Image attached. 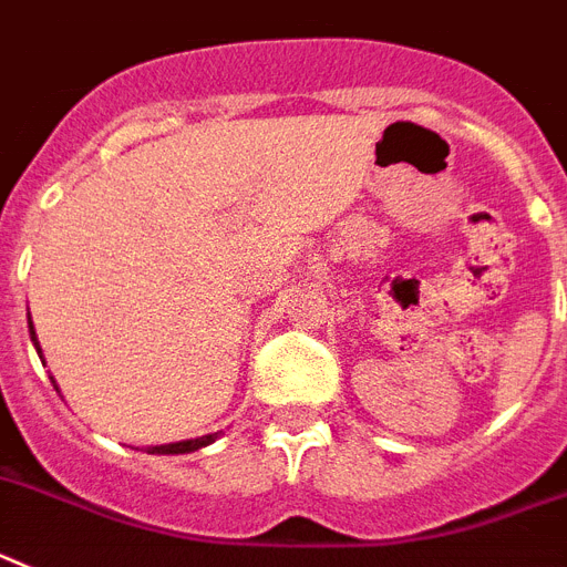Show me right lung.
Here are the masks:
<instances>
[{
  "label": "right lung",
  "instance_id": "add662e5",
  "mask_svg": "<svg viewBox=\"0 0 567 567\" xmlns=\"http://www.w3.org/2000/svg\"><path fill=\"white\" fill-rule=\"evenodd\" d=\"M28 331H31V342L37 354L42 360V349H40V340H37V331H33V322H31V313H28ZM51 383H56L51 378ZM56 389V386H54ZM221 432H210V435H202V437H189V441H175V444H161V446H146V453L152 455H184V453H195V450H202V446H210Z\"/></svg>",
  "mask_w": 567,
  "mask_h": 567
}]
</instances>
